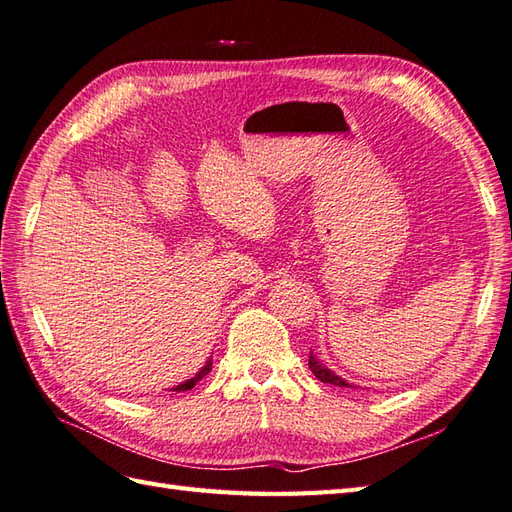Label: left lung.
<instances>
[{"label":"left lung","instance_id":"left-lung-1","mask_svg":"<svg viewBox=\"0 0 512 512\" xmlns=\"http://www.w3.org/2000/svg\"><path fill=\"white\" fill-rule=\"evenodd\" d=\"M309 368H311V372L315 374L317 379H320L322 383H331V385H339V388H352V385L346 381V379H342V377H337V374L331 370V368H326L324 363L317 359L313 352H311V357H309Z\"/></svg>","mask_w":512,"mask_h":512}]
</instances>
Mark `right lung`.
Returning a JSON list of instances; mask_svg holds the SVG:
<instances>
[{
    "label": "right lung",
    "mask_w": 512,
    "mask_h": 512,
    "mask_svg": "<svg viewBox=\"0 0 512 512\" xmlns=\"http://www.w3.org/2000/svg\"><path fill=\"white\" fill-rule=\"evenodd\" d=\"M212 370V359H208L206 361V366H203L195 377H190L188 381H184V383H179V385H175V388H170V392H186V390H190V388H195V383L197 381H201L203 377H206V374Z\"/></svg>",
    "instance_id": "right-lung-1"
}]
</instances>
